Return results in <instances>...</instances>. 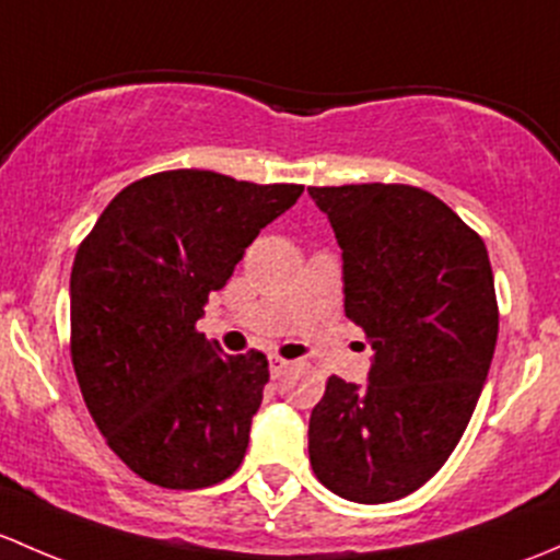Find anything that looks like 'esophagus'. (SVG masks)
<instances>
[{"label":"esophagus","instance_id":"obj_1","mask_svg":"<svg viewBox=\"0 0 560 560\" xmlns=\"http://www.w3.org/2000/svg\"><path fill=\"white\" fill-rule=\"evenodd\" d=\"M288 366H291V361L282 359V355H269V372H272V377H280Z\"/></svg>","mask_w":560,"mask_h":560}]
</instances>
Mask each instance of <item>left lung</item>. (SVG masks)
Listing matches in <instances>:
<instances>
[{"label": "left lung", "mask_w": 560, "mask_h": 560, "mask_svg": "<svg viewBox=\"0 0 560 560\" xmlns=\"http://www.w3.org/2000/svg\"><path fill=\"white\" fill-rule=\"evenodd\" d=\"M342 247L345 315L374 350L369 383L331 374L310 415V464L331 493L385 504L418 491L464 436L499 337L475 229L405 183L313 186Z\"/></svg>", "instance_id": "8db88e82"}]
</instances>
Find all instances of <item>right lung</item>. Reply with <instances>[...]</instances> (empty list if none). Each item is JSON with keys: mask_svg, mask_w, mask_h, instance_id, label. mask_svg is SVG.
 <instances>
[{"mask_svg": "<svg viewBox=\"0 0 560 560\" xmlns=\"http://www.w3.org/2000/svg\"><path fill=\"white\" fill-rule=\"evenodd\" d=\"M293 183L170 170L115 196L74 253L69 355L96 429L135 475L196 491L240 469L267 355L196 328L245 247L299 199Z\"/></svg>", "mask_w": 560, "mask_h": 560, "instance_id": "obj_1", "label": "right lung"}]
</instances>
